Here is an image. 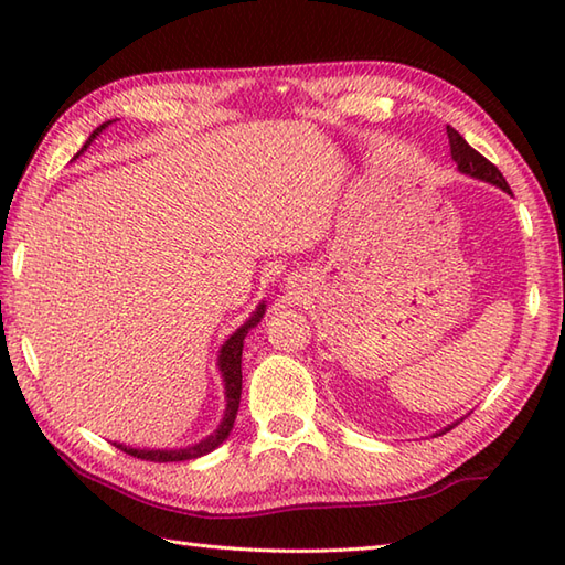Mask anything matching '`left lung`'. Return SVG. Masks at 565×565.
I'll return each instance as SVG.
<instances>
[{"instance_id": "obj_1", "label": "left lung", "mask_w": 565, "mask_h": 565, "mask_svg": "<svg viewBox=\"0 0 565 565\" xmlns=\"http://www.w3.org/2000/svg\"><path fill=\"white\" fill-rule=\"evenodd\" d=\"M447 136H449V146H451V158H454L456 167H459L463 174H471L476 179H483V182H490V184L500 186L502 191H510L505 177L500 174L498 167L490 162V160H486L481 152L468 146V142L461 138L459 130H454L451 126H447ZM451 427H447L444 431H449ZM444 431H439V435H444Z\"/></svg>"}]
</instances>
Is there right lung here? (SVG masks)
<instances>
[{
	"instance_id": "obj_1",
	"label": "right lung",
	"mask_w": 565,
	"mask_h": 565,
	"mask_svg": "<svg viewBox=\"0 0 565 565\" xmlns=\"http://www.w3.org/2000/svg\"><path fill=\"white\" fill-rule=\"evenodd\" d=\"M111 121L102 124L94 134L89 136V140L84 142V148L77 152L82 154L84 150H87L89 142L97 138L102 130L109 126ZM264 316V303H259V308L252 313V318L245 322L243 328H239L237 332L231 334V340H227L223 344L221 350V356H218V366H221V374H223V381H225V401H227V407H225V415H223V423L221 427L213 431L211 437L201 439L199 444H194V447H186V449H134V447H124V444H116L118 449L136 456V459H142V461H154V463H167V461H189V459H199V456L213 451L218 444H223L227 439V435H231V429L235 425V417H237V407H239V393H243V342L247 338L249 328H255L257 322L262 320Z\"/></svg>"
}]
</instances>
